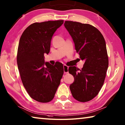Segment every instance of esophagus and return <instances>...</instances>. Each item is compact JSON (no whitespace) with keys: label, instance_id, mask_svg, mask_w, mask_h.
I'll list each match as a JSON object with an SVG mask.
<instances>
[{"label":"esophagus","instance_id":"34e87169","mask_svg":"<svg viewBox=\"0 0 125 125\" xmlns=\"http://www.w3.org/2000/svg\"><path fill=\"white\" fill-rule=\"evenodd\" d=\"M63 69H64V73L67 74L68 73V67L66 65H63Z\"/></svg>","mask_w":125,"mask_h":125}]
</instances>
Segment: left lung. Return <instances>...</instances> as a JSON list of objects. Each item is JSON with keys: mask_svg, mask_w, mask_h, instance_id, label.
<instances>
[{"mask_svg": "<svg viewBox=\"0 0 125 125\" xmlns=\"http://www.w3.org/2000/svg\"><path fill=\"white\" fill-rule=\"evenodd\" d=\"M64 26L74 41L76 52L85 61L81 69L69 67V73L74 78L70 91L76 100L90 101L98 94L106 76L109 60L105 40L100 31L91 24L66 21Z\"/></svg>", "mask_w": 125, "mask_h": 125, "instance_id": "8db88e82", "label": "left lung"}]
</instances>
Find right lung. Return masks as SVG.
Returning a JSON list of instances; mask_svg holds the SVG:
<instances>
[{"label": "right lung", "mask_w": 125, "mask_h": 125, "mask_svg": "<svg viewBox=\"0 0 125 125\" xmlns=\"http://www.w3.org/2000/svg\"><path fill=\"white\" fill-rule=\"evenodd\" d=\"M63 20L35 22L25 29L20 38L17 63L22 83L31 98L41 103L52 101L64 73L62 63L45 62L51 41Z\"/></svg>", "instance_id": "add662e5"}]
</instances>
